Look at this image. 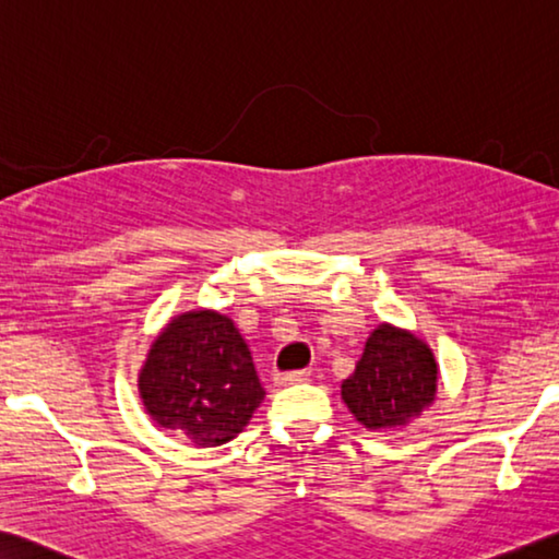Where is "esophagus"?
I'll list each match as a JSON object with an SVG mask.
<instances>
[{
  "mask_svg": "<svg viewBox=\"0 0 559 559\" xmlns=\"http://www.w3.org/2000/svg\"><path fill=\"white\" fill-rule=\"evenodd\" d=\"M276 385H296V383H306L308 373L306 370H294V373H276Z\"/></svg>",
  "mask_w": 559,
  "mask_h": 559,
  "instance_id": "esophagus-1",
  "label": "esophagus"
}]
</instances>
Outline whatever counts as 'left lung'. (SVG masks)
<instances>
[{
  "label": "left lung",
  "mask_w": 559,
  "mask_h": 559,
  "mask_svg": "<svg viewBox=\"0 0 559 559\" xmlns=\"http://www.w3.org/2000/svg\"><path fill=\"white\" fill-rule=\"evenodd\" d=\"M438 373L428 343L407 328L380 323L353 376L343 380L341 397L362 428L401 430L436 401Z\"/></svg>",
  "instance_id": "8db88e82"
}]
</instances>
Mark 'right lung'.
Returning a JSON list of instances; mask_svg holds the SVG:
<instances>
[{
  "instance_id": "add662e5",
  "label": "right lung",
  "mask_w": 559,
  "mask_h": 559,
  "mask_svg": "<svg viewBox=\"0 0 559 559\" xmlns=\"http://www.w3.org/2000/svg\"><path fill=\"white\" fill-rule=\"evenodd\" d=\"M139 395L158 428L216 448L243 432L265 391L231 318L197 308L174 316L154 338Z\"/></svg>"
}]
</instances>
